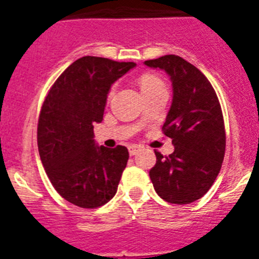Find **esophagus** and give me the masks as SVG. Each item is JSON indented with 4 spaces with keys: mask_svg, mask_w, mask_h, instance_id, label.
<instances>
[{
    "mask_svg": "<svg viewBox=\"0 0 259 259\" xmlns=\"http://www.w3.org/2000/svg\"><path fill=\"white\" fill-rule=\"evenodd\" d=\"M128 150H130V154H131V155H136L137 153L143 150V146L136 145V144H132V145L128 146Z\"/></svg>",
    "mask_w": 259,
    "mask_h": 259,
    "instance_id": "1",
    "label": "esophagus"
}]
</instances>
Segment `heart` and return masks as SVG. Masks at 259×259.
Instances as JSON below:
<instances>
[{"mask_svg":"<svg viewBox=\"0 0 259 259\" xmlns=\"http://www.w3.org/2000/svg\"><path fill=\"white\" fill-rule=\"evenodd\" d=\"M140 87L143 92H148V91H152L158 87H163V83L159 77L154 76V75H144L140 79ZM111 95H113V91L110 92V96Z\"/></svg>","mask_w":259,"mask_h":259,"instance_id":"1","label":"heart"}]
</instances>
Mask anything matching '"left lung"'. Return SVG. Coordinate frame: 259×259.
<instances>
[{
	"label": "left lung",
	"instance_id": "8db88e82",
	"mask_svg": "<svg viewBox=\"0 0 259 259\" xmlns=\"http://www.w3.org/2000/svg\"><path fill=\"white\" fill-rule=\"evenodd\" d=\"M145 65L167 72L172 83V104L162 131L175 146L170 155L155 152L149 171L162 200L185 205L211 188L226 152V131L221 104L207 77L179 56L159 57Z\"/></svg>",
	"mask_w": 259,
	"mask_h": 259
}]
</instances>
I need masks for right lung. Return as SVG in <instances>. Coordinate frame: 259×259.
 I'll use <instances>...</instances> for the list:
<instances>
[{"mask_svg":"<svg viewBox=\"0 0 259 259\" xmlns=\"http://www.w3.org/2000/svg\"><path fill=\"white\" fill-rule=\"evenodd\" d=\"M135 66L83 57L62 72L45 97L37 124L38 154L53 187L76 206L95 209L115 196L130 154L122 145H96L93 125L104 119L114 81Z\"/></svg>","mask_w":259,"mask_h":259,"instance_id":"obj_1","label":"right lung"}]
</instances>
